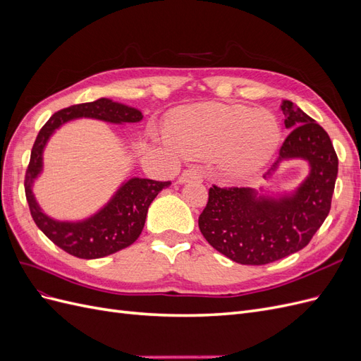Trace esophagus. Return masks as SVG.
Masks as SVG:
<instances>
[{
  "instance_id": "obj_1",
  "label": "esophagus",
  "mask_w": 361,
  "mask_h": 361,
  "mask_svg": "<svg viewBox=\"0 0 361 361\" xmlns=\"http://www.w3.org/2000/svg\"><path fill=\"white\" fill-rule=\"evenodd\" d=\"M202 173L199 169H188L183 170L182 174L179 176V183H188L192 180H202Z\"/></svg>"
}]
</instances>
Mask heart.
Listing matches in <instances>:
<instances>
[{
    "mask_svg": "<svg viewBox=\"0 0 361 361\" xmlns=\"http://www.w3.org/2000/svg\"><path fill=\"white\" fill-rule=\"evenodd\" d=\"M166 133L173 146L190 158L216 157L232 178H248L274 158L281 140L276 116L244 105L204 102L171 111Z\"/></svg>",
    "mask_w": 361,
    "mask_h": 361,
    "instance_id": "b5f03b06",
    "label": "heart"
}]
</instances>
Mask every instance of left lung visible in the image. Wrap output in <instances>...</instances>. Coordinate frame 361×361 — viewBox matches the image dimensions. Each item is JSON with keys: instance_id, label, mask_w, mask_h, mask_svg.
<instances>
[{"instance_id": "1", "label": "left lung", "mask_w": 361, "mask_h": 361, "mask_svg": "<svg viewBox=\"0 0 361 361\" xmlns=\"http://www.w3.org/2000/svg\"><path fill=\"white\" fill-rule=\"evenodd\" d=\"M280 108L290 134L264 178L269 180L290 159L307 162V176L279 192L214 185L199 216L206 241L241 265H267L302 250L331 207L338 159L329 134L293 102L283 101Z\"/></svg>"}]
</instances>
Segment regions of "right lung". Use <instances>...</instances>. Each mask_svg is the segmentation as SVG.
Masks as SVG:
<instances>
[{"label": "right lung", "mask_w": 361, "mask_h": 361, "mask_svg": "<svg viewBox=\"0 0 361 361\" xmlns=\"http://www.w3.org/2000/svg\"><path fill=\"white\" fill-rule=\"evenodd\" d=\"M82 117L113 125L138 123L143 120V114L137 108L114 102L108 97L57 111L43 125L31 149L25 173V195L32 220L54 244L75 257L99 259L137 241L145 227L150 203L171 182L130 178L120 185L99 211L78 221L56 220L43 212L32 194V185L43 171V150L60 126Z\"/></svg>", "instance_id": "add662e5"}]
</instances>
